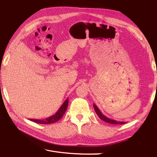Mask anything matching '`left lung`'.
<instances>
[{
  "instance_id": "1",
  "label": "left lung",
  "mask_w": 157,
  "mask_h": 157,
  "mask_svg": "<svg viewBox=\"0 0 157 157\" xmlns=\"http://www.w3.org/2000/svg\"><path fill=\"white\" fill-rule=\"evenodd\" d=\"M93 106H94V109L95 110L96 113L98 116V117L101 119V120H102V121H104L106 123H111V124H115V125H117V124H125V122L117 121H115V120H114V119H111L110 118L106 117L104 114H102V112L100 111L99 109L97 107V106H96V105L95 104L93 105Z\"/></svg>"
}]
</instances>
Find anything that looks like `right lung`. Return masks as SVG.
Wrapping results in <instances>:
<instances>
[{
    "label": "right lung",
    "instance_id": "add662e5",
    "mask_svg": "<svg viewBox=\"0 0 157 157\" xmlns=\"http://www.w3.org/2000/svg\"><path fill=\"white\" fill-rule=\"evenodd\" d=\"M68 102H69V99L67 98L65 101L63 102V104L61 106V107L57 111L55 115H53L49 117H47L44 119H30L31 121H34L35 123H40V124H51V123L56 122L59 121V119H61L63 115L65 114L67 109L68 106Z\"/></svg>",
    "mask_w": 157,
    "mask_h": 157
}]
</instances>
